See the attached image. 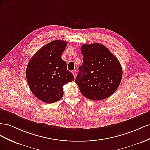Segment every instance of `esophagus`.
<instances>
[{
    "mask_svg": "<svg viewBox=\"0 0 150 150\" xmlns=\"http://www.w3.org/2000/svg\"><path fill=\"white\" fill-rule=\"evenodd\" d=\"M72 74H74V77L75 78L76 77V71L75 70H74L72 71Z\"/></svg>",
    "mask_w": 150,
    "mask_h": 150,
    "instance_id": "obj_1",
    "label": "esophagus"
}]
</instances>
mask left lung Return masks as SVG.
I'll use <instances>...</instances> for the list:
<instances>
[{
    "instance_id": "obj_1",
    "label": "left lung",
    "mask_w": 150,
    "mask_h": 150,
    "mask_svg": "<svg viewBox=\"0 0 150 150\" xmlns=\"http://www.w3.org/2000/svg\"><path fill=\"white\" fill-rule=\"evenodd\" d=\"M83 57L75 82L82 95L92 100L105 99L115 92L121 83L122 70L118 59L99 43L83 45Z\"/></svg>"
}]
</instances>
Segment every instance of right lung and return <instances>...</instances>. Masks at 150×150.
Wrapping results in <instances>:
<instances>
[{
	"instance_id": "add662e5",
	"label": "right lung",
	"mask_w": 150,
	"mask_h": 150,
	"mask_svg": "<svg viewBox=\"0 0 150 150\" xmlns=\"http://www.w3.org/2000/svg\"><path fill=\"white\" fill-rule=\"evenodd\" d=\"M67 42L53 41L42 46L33 55L26 68V79L32 93L45 103L60 100L63 85L74 80L61 57Z\"/></svg>"
}]
</instances>
